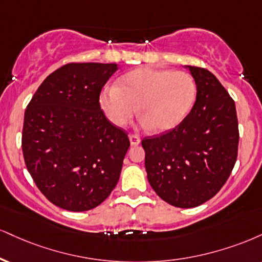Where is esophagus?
I'll return each instance as SVG.
<instances>
[{
    "label": "esophagus",
    "instance_id": "1",
    "mask_svg": "<svg viewBox=\"0 0 262 262\" xmlns=\"http://www.w3.org/2000/svg\"><path fill=\"white\" fill-rule=\"evenodd\" d=\"M129 141H130V145H132V146H135V145H139L141 140H140L139 135L130 134V135H129Z\"/></svg>",
    "mask_w": 262,
    "mask_h": 262
}]
</instances>
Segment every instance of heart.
<instances>
[{
    "mask_svg": "<svg viewBox=\"0 0 262 262\" xmlns=\"http://www.w3.org/2000/svg\"><path fill=\"white\" fill-rule=\"evenodd\" d=\"M195 97L196 84L187 72L140 68L123 75L118 85L106 86L100 103L118 127L127 124L139 106L143 127L167 132L185 118Z\"/></svg>",
    "mask_w": 262,
    "mask_h": 262,
    "instance_id": "heart-1",
    "label": "heart"
}]
</instances>
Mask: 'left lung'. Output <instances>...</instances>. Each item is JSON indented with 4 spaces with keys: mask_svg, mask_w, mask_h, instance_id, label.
I'll return each mask as SVG.
<instances>
[{
    "mask_svg": "<svg viewBox=\"0 0 262 262\" xmlns=\"http://www.w3.org/2000/svg\"><path fill=\"white\" fill-rule=\"evenodd\" d=\"M196 84L191 111L176 128L144 138L145 168L155 193L182 209L219 193L237 161L235 103L210 71L185 66Z\"/></svg>",
    "mask_w": 262,
    "mask_h": 262,
    "instance_id": "left-lung-1",
    "label": "left lung"
}]
</instances>
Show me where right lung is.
Here are the masks:
<instances>
[{
  "label": "right lung",
  "mask_w": 262,
  "mask_h": 262,
  "mask_svg": "<svg viewBox=\"0 0 262 262\" xmlns=\"http://www.w3.org/2000/svg\"><path fill=\"white\" fill-rule=\"evenodd\" d=\"M117 69L116 63L63 66L42 81L25 110V165L41 193L61 209H94L117 185L130 143L99 102Z\"/></svg>",
  "instance_id": "1"
}]
</instances>
